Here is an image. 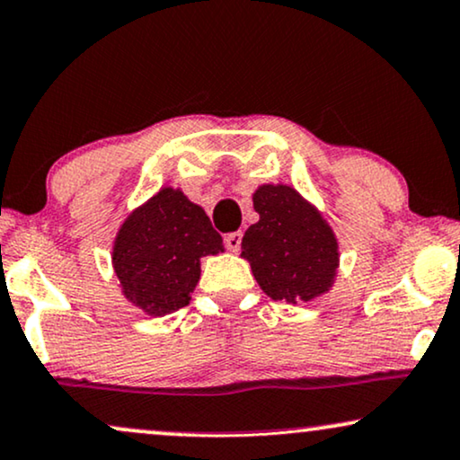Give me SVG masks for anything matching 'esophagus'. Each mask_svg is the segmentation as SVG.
I'll return each instance as SVG.
<instances>
[{"instance_id": "34e87169", "label": "esophagus", "mask_w": 460, "mask_h": 460, "mask_svg": "<svg viewBox=\"0 0 460 460\" xmlns=\"http://www.w3.org/2000/svg\"><path fill=\"white\" fill-rule=\"evenodd\" d=\"M225 246L229 248L231 252H237L242 246V231H234V234H229L225 237Z\"/></svg>"}]
</instances>
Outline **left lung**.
Masks as SVG:
<instances>
[{
	"label": "left lung",
	"mask_w": 460,
	"mask_h": 460,
	"mask_svg": "<svg viewBox=\"0 0 460 460\" xmlns=\"http://www.w3.org/2000/svg\"><path fill=\"white\" fill-rule=\"evenodd\" d=\"M259 223L242 237V257L272 300L308 302L334 283L339 244L330 225L291 186H261L252 197Z\"/></svg>",
	"instance_id": "left-lung-1"
}]
</instances>
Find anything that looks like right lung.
Wrapping results in <instances>:
<instances>
[{
  "label": "right lung",
  "instance_id": "obj_1",
  "mask_svg": "<svg viewBox=\"0 0 460 460\" xmlns=\"http://www.w3.org/2000/svg\"><path fill=\"white\" fill-rule=\"evenodd\" d=\"M223 251V237L181 190L163 188L121 225L113 268L124 296L149 314L190 302L201 276L199 259Z\"/></svg>",
  "mask_w": 460,
  "mask_h": 460
}]
</instances>
